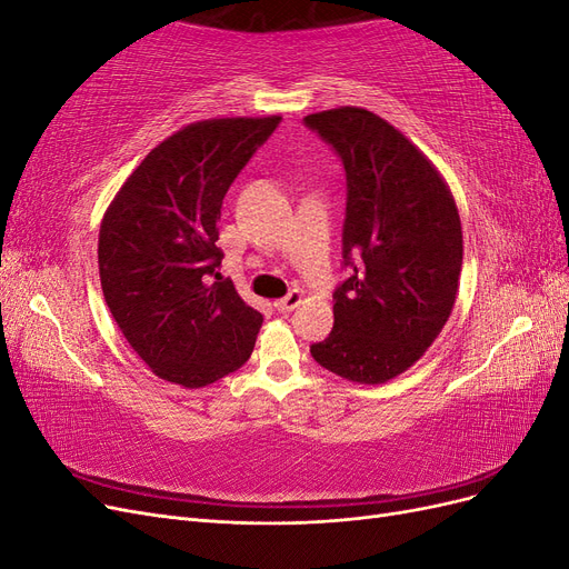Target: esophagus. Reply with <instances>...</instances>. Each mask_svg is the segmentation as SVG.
<instances>
[{"instance_id": "obj_1", "label": "esophagus", "mask_w": 569, "mask_h": 569, "mask_svg": "<svg viewBox=\"0 0 569 569\" xmlns=\"http://www.w3.org/2000/svg\"><path fill=\"white\" fill-rule=\"evenodd\" d=\"M301 299H303L301 291L299 289H291L287 297H282L280 301H274V308H278L280 313H291L301 303Z\"/></svg>"}]
</instances>
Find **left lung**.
I'll return each mask as SVG.
<instances>
[{
  "instance_id": "8db88e82",
  "label": "left lung",
  "mask_w": 569,
  "mask_h": 569,
  "mask_svg": "<svg viewBox=\"0 0 569 569\" xmlns=\"http://www.w3.org/2000/svg\"><path fill=\"white\" fill-rule=\"evenodd\" d=\"M347 173L335 327L311 347L343 380L380 385L408 370L449 320L462 266L451 189L385 118L341 107L303 118Z\"/></svg>"
}]
</instances>
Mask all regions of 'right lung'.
Segmentation results:
<instances>
[{"label": "right lung", "instance_id": "obj_1", "mask_svg": "<svg viewBox=\"0 0 569 569\" xmlns=\"http://www.w3.org/2000/svg\"><path fill=\"white\" fill-rule=\"evenodd\" d=\"M280 120L213 118L178 130L132 170L101 220L107 306L161 380L206 387L253 351L263 316L220 278L218 218L230 184Z\"/></svg>", "mask_w": 569, "mask_h": 569}]
</instances>
